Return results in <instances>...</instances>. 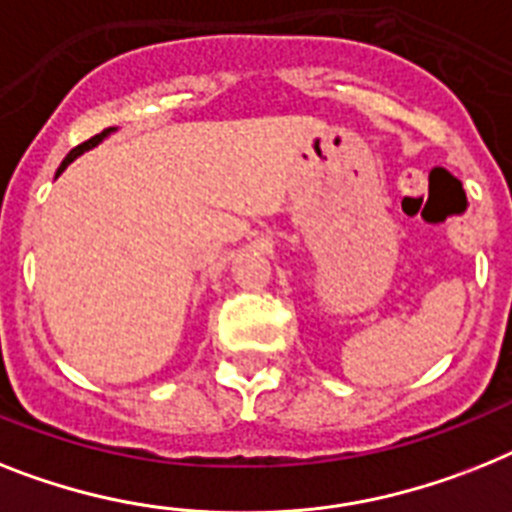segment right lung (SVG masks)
<instances>
[{"label": "right lung", "instance_id": "right-lung-1", "mask_svg": "<svg viewBox=\"0 0 512 512\" xmlns=\"http://www.w3.org/2000/svg\"><path fill=\"white\" fill-rule=\"evenodd\" d=\"M114 130H117V128H107V130H104V133L94 135V138H91V141H86V143H80V146H75V149H73V151H70V154H67V156H65V162L59 164V170H57V175H59V172H62V170H67V164H70V162H75V159H78V156H80V154H86V151H88V149H94V146H99V143H101V141H104V138H109V135H112V133H114Z\"/></svg>", "mask_w": 512, "mask_h": 512}]
</instances>
